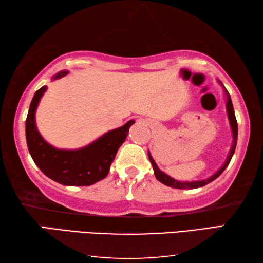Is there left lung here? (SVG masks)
Returning <instances> with one entry per match:
<instances>
[{
  "instance_id": "8db88e82",
  "label": "left lung",
  "mask_w": 263,
  "mask_h": 263,
  "mask_svg": "<svg viewBox=\"0 0 263 263\" xmlns=\"http://www.w3.org/2000/svg\"><path fill=\"white\" fill-rule=\"evenodd\" d=\"M219 84L221 85L223 87L224 90V94H226V108H227V114H228V120H229V125L230 128H232V133H233V144H232V147H230V151L229 154L227 155V159L224 163L222 164V167L219 169L216 174H213L211 177H209L206 179H203V180H195V181H180V180H176L174 178H171L170 176H168L167 174H164L163 171H161L159 169V167L155 163V161L152 158L151 153L148 152V159L149 161L152 163V167L154 170V175L157 177V179L159 181H161L162 184L167 185L169 187H173V189H180V190H193V189H199V187H203L204 185L211 183L214 179H217L219 176H220L223 170L227 168V165L229 164L230 160H232L234 152H235V148H236V144H237V136H238V126H237V121H236V117H235V112H234V106H233V102L232 99H230V95L228 93V90L224 88V86L222 85V83L220 80H218Z\"/></svg>"
}]
</instances>
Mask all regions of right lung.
Segmentation results:
<instances>
[{
	"label": "right lung",
	"mask_w": 263,
	"mask_h": 263,
	"mask_svg": "<svg viewBox=\"0 0 263 263\" xmlns=\"http://www.w3.org/2000/svg\"><path fill=\"white\" fill-rule=\"evenodd\" d=\"M69 71L58 72L52 79L66 76ZM46 86L35 93L26 119V139L29 153L42 173L52 180L66 186H90L105 178L117 151L126 141L134 120L112 129L88 145L77 149H61L52 146L42 137L36 127L35 114Z\"/></svg>",
	"instance_id": "right-lung-1"
}]
</instances>
